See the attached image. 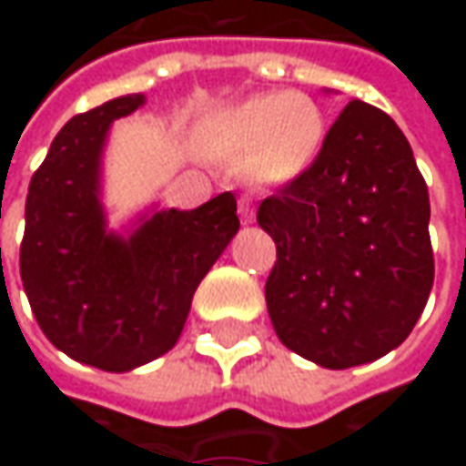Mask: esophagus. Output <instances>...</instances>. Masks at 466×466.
<instances>
[{"instance_id":"1","label":"esophagus","mask_w":466,"mask_h":466,"mask_svg":"<svg viewBox=\"0 0 466 466\" xmlns=\"http://www.w3.org/2000/svg\"><path fill=\"white\" fill-rule=\"evenodd\" d=\"M238 215H241L243 223H254L257 209H254V199H251L248 194H243L241 199H238Z\"/></svg>"}]
</instances>
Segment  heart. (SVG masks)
I'll list each match as a JSON object with an SVG mask.
<instances>
[{"instance_id":"heart-1","label":"heart","mask_w":466,"mask_h":466,"mask_svg":"<svg viewBox=\"0 0 466 466\" xmlns=\"http://www.w3.org/2000/svg\"><path fill=\"white\" fill-rule=\"evenodd\" d=\"M207 142L243 163L248 181L279 187L311 168L327 142V114L303 93H259L209 118Z\"/></svg>"}]
</instances>
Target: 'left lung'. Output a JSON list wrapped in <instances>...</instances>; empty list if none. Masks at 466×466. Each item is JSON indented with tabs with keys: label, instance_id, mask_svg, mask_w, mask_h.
<instances>
[{
	"label": "left lung",
	"instance_id": "8db88e82",
	"mask_svg": "<svg viewBox=\"0 0 466 466\" xmlns=\"http://www.w3.org/2000/svg\"><path fill=\"white\" fill-rule=\"evenodd\" d=\"M428 187L394 118L350 100L311 168L259 205L279 342L342 370L400 348L433 288Z\"/></svg>",
	"mask_w": 466,
	"mask_h": 466
}]
</instances>
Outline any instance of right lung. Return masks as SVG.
Listing matches in <instances>:
<instances>
[{"label": "right lung", "mask_w": 466, "mask_h": 466, "mask_svg": "<svg viewBox=\"0 0 466 466\" xmlns=\"http://www.w3.org/2000/svg\"><path fill=\"white\" fill-rule=\"evenodd\" d=\"M145 96H121L72 116L33 173L20 278L48 342L77 363L124 373L181 337L194 290L238 233L236 197L160 209L129 236L106 230L100 155L111 124Z\"/></svg>", "instance_id": "right-lung-1"}]
</instances>
